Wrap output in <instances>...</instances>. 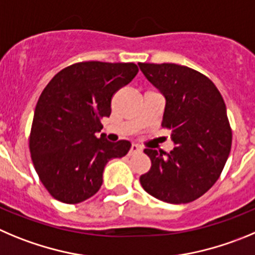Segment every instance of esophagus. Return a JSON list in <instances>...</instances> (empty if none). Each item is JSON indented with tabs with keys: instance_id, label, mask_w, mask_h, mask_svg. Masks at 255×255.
<instances>
[{
	"instance_id": "esophagus-1",
	"label": "esophagus",
	"mask_w": 255,
	"mask_h": 255,
	"mask_svg": "<svg viewBox=\"0 0 255 255\" xmlns=\"http://www.w3.org/2000/svg\"><path fill=\"white\" fill-rule=\"evenodd\" d=\"M137 152H141V148H139L137 144H132V146H130V149H129V154H134V153H137Z\"/></svg>"
}]
</instances>
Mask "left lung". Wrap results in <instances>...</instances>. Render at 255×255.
Here are the masks:
<instances>
[{
  "label": "left lung",
  "mask_w": 255,
  "mask_h": 255,
  "mask_svg": "<svg viewBox=\"0 0 255 255\" xmlns=\"http://www.w3.org/2000/svg\"><path fill=\"white\" fill-rule=\"evenodd\" d=\"M138 65L166 98L162 127L171 130L176 146L168 153L144 149L151 168L139 181L161 201L191 203L215 184L230 153L233 135L224 99L208 77L191 68Z\"/></svg>",
  "instance_id": "left-lung-1"
}]
</instances>
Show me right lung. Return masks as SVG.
<instances>
[{
  "label": "right lung",
  "mask_w": 255,
  "mask_h": 255,
  "mask_svg": "<svg viewBox=\"0 0 255 255\" xmlns=\"http://www.w3.org/2000/svg\"><path fill=\"white\" fill-rule=\"evenodd\" d=\"M138 73L133 63L83 61L59 71L35 108L30 146L32 163L49 194L78 204L97 194L112 158L127 154L128 141L109 142L97 133L111 116L116 92Z\"/></svg>",
  "instance_id": "obj_1"
}]
</instances>
